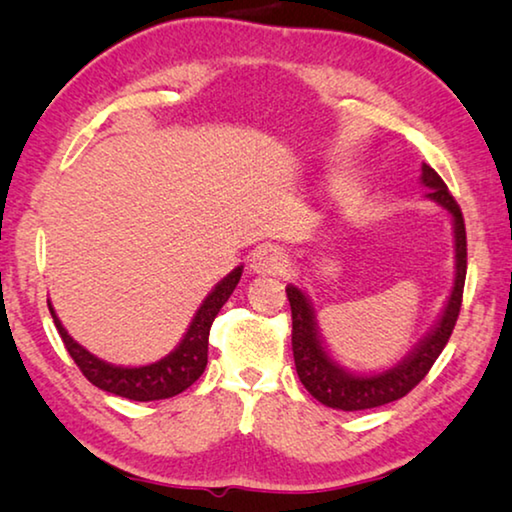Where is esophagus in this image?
<instances>
[{"mask_svg": "<svg viewBox=\"0 0 512 512\" xmlns=\"http://www.w3.org/2000/svg\"><path fill=\"white\" fill-rule=\"evenodd\" d=\"M250 268L262 275H277L287 268V255L277 246H262L250 257Z\"/></svg>", "mask_w": 512, "mask_h": 512, "instance_id": "34e87169", "label": "esophagus"}]
</instances>
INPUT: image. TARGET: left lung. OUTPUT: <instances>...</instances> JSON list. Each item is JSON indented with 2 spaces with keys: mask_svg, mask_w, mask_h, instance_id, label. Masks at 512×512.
I'll list each match as a JSON object with an SVG mask.
<instances>
[{
  "mask_svg": "<svg viewBox=\"0 0 512 512\" xmlns=\"http://www.w3.org/2000/svg\"><path fill=\"white\" fill-rule=\"evenodd\" d=\"M422 185L429 187L427 196L438 205L452 214L454 219V235H456V280L452 296L447 300V307L440 316L438 325L433 332L424 339L418 350L411 352L400 366L393 370L381 372V375L372 377H357L345 372L343 368L329 359L325 352L320 336L316 332L314 311L305 293L298 287H287V298L291 305V345H293V361H296L298 377L302 386L316 397L318 402L332 409L341 411H363L375 409V406H384L388 402H395L411 393L420 381L427 377L433 363L445 350L449 336L454 332V325L461 314L463 302V287H465V273H467V237H465V221L463 212L454 196L449 194L443 178L433 171L429 164H422Z\"/></svg>",
  "mask_w": 512,
  "mask_h": 512,
  "instance_id": "left-lung-1",
  "label": "left lung"
}]
</instances>
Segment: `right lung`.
<instances>
[{
  "label": "right lung",
  "instance_id": "add662e5",
  "mask_svg": "<svg viewBox=\"0 0 512 512\" xmlns=\"http://www.w3.org/2000/svg\"><path fill=\"white\" fill-rule=\"evenodd\" d=\"M239 277L241 266H237L228 277H223L210 296L205 298L178 348L173 350L169 357L142 368H119L97 359L65 332V327L60 325L51 302L49 311L69 357L74 359V363L79 366V370L90 384L101 388V391L126 397V400L133 402L167 400V397L187 391V388L203 375V370L207 366V339H210V327L216 314H219V309L228 302L232 291H235Z\"/></svg>",
  "mask_w": 512,
  "mask_h": 512
}]
</instances>
